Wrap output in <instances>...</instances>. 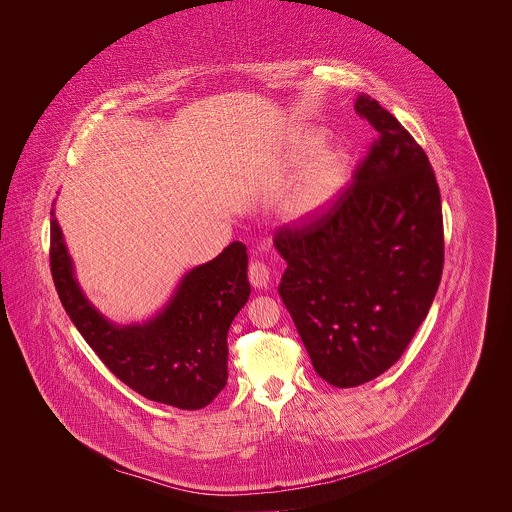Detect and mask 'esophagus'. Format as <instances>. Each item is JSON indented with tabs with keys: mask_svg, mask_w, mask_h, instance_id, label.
<instances>
[{
	"mask_svg": "<svg viewBox=\"0 0 512 512\" xmlns=\"http://www.w3.org/2000/svg\"><path fill=\"white\" fill-rule=\"evenodd\" d=\"M248 278H250V282H252L254 288H258V290L268 288V284H270V268H268L264 262L256 260V262L250 264Z\"/></svg>",
	"mask_w": 512,
	"mask_h": 512,
	"instance_id": "34e87169",
	"label": "esophagus"
}]
</instances>
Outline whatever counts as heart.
<instances>
[{
  "label": "heart",
  "instance_id": "1",
  "mask_svg": "<svg viewBox=\"0 0 512 512\" xmlns=\"http://www.w3.org/2000/svg\"><path fill=\"white\" fill-rule=\"evenodd\" d=\"M319 146L317 136L299 140L293 147L292 165L303 163ZM349 163L347 155L339 149L317 151L303 167L301 177L288 201V213L292 219H313L329 209L347 183Z\"/></svg>",
  "mask_w": 512,
  "mask_h": 512
}]
</instances>
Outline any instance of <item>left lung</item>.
Here are the masks:
<instances>
[{
    "instance_id": "obj_1",
    "label": "left lung",
    "mask_w": 512,
    "mask_h": 512,
    "mask_svg": "<svg viewBox=\"0 0 512 512\" xmlns=\"http://www.w3.org/2000/svg\"><path fill=\"white\" fill-rule=\"evenodd\" d=\"M357 114L378 134L353 181L315 219L274 244L288 268L278 292L315 372L351 388L394 365L426 319L443 272V217L434 167L374 98Z\"/></svg>"
}]
</instances>
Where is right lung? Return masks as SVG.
Wrapping results in <instances>:
<instances>
[{
  "instance_id": "obj_1",
  "label": "right lung",
  "mask_w": 512,
  "mask_h": 512,
  "mask_svg": "<svg viewBox=\"0 0 512 512\" xmlns=\"http://www.w3.org/2000/svg\"><path fill=\"white\" fill-rule=\"evenodd\" d=\"M49 260L74 327L126 386L181 410L211 404L226 386L228 327L252 292L242 242H232L213 262L191 270L155 319L130 327L108 323L84 299L53 211Z\"/></svg>"
}]
</instances>
